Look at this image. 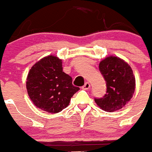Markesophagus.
I'll list each match as a JSON object with an SVG mask.
<instances>
[{"instance_id":"esophagus-1","label":"esophagus","mask_w":152,"mask_h":152,"mask_svg":"<svg viewBox=\"0 0 152 152\" xmlns=\"http://www.w3.org/2000/svg\"><path fill=\"white\" fill-rule=\"evenodd\" d=\"M90 87H91V85H90L89 83H86L84 86H83V88L85 90H88L89 89Z\"/></svg>"}]
</instances>
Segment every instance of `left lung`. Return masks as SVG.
<instances>
[{"label":"left lung","mask_w":152,"mask_h":152,"mask_svg":"<svg viewBox=\"0 0 152 152\" xmlns=\"http://www.w3.org/2000/svg\"><path fill=\"white\" fill-rule=\"evenodd\" d=\"M99 69L107 84V92L95 102L100 108L107 112H113L123 108L131 100L136 88L133 72L124 60L109 56L99 64Z\"/></svg>","instance_id":"obj_1"}]
</instances>
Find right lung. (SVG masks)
I'll return each mask as SVG.
<instances>
[{"label": "right lung", "instance_id": "right-lung-1", "mask_svg": "<svg viewBox=\"0 0 152 152\" xmlns=\"http://www.w3.org/2000/svg\"><path fill=\"white\" fill-rule=\"evenodd\" d=\"M26 89L34 104L48 113H57L69 105L79 90L70 76L63 72L62 60L48 55L35 63L26 78Z\"/></svg>", "mask_w": 152, "mask_h": 152}]
</instances>
